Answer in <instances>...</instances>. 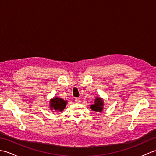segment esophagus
I'll use <instances>...</instances> for the list:
<instances>
[{
    "label": "esophagus",
    "instance_id": "34e87169",
    "mask_svg": "<svg viewBox=\"0 0 156 156\" xmlns=\"http://www.w3.org/2000/svg\"><path fill=\"white\" fill-rule=\"evenodd\" d=\"M74 101H75L76 102H80V99L79 98H75Z\"/></svg>",
    "mask_w": 156,
    "mask_h": 156
}]
</instances>
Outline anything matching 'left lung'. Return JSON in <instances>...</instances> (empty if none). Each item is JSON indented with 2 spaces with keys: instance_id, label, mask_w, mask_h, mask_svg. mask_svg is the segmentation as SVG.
I'll return each instance as SVG.
<instances>
[{
  "instance_id": "1",
  "label": "left lung",
  "mask_w": 156,
  "mask_h": 156,
  "mask_svg": "<svg viewBox=\"0 0 156 156\" xmlns=\"http://www.w3.org/2000/svg\"><path fill=\"white\" fill-rule=\"evenodd\" d=\"M104 101L103 99L100 97H97L94 100V103L90 105V108L96 112H102L103 109Z\"/></svg>"
}]
</instances>
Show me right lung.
<instances>
[{
	"label": "right lung",
	"mask_w": 156,
	"mask_h": 156,
	"mask_svg": "<svg viewBox=\"0 0 156 156\" xmlns=\"http://www.w3.org/2000/svg\"><path fill=\"white\" fill-rule=\"evenodd\" d=\"M50 108L51 111H62L66 108V105L67 104V101H64V99L59 97H54L50 100Z\"/></svg>",
	"instance_id": "right-lung-1"
}]
</instances>
